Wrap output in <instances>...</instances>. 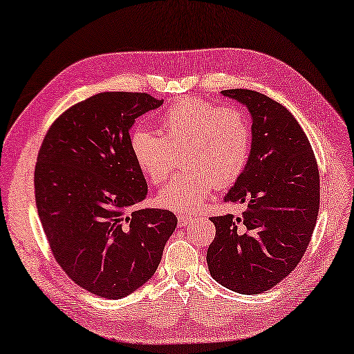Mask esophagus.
Returning <instances> with one entry per match:
<instances>
[{
  "label": "esophagus",
  "mask_w": 354,
  "mask_h": 354,
  "mask_svg": "<svg viewBox=\"0 0 354 354\" xmlns=\"http://www.w3.org/2000/svg\"><path fill=\"white\" fill-rule=\"evenodd\" d=\"M192 221V216H189V214H178V228H185L189 222Z\"/></svg>",
  "instance_id": "34e87169"
}]
</instances>
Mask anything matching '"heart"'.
Wrapping results in <instances>:
<instances>
[{
  "mask_svg": "<svg viewBox=\"0 0 354 354\" xmlns=\"http://www.w3.org/2000/svg\"><path fill=\"white\" fill-rule=\"evenodd\" d=\"M160 133L136 127L129 147L142 176L153 185L169 177L182 154L187 168L160 189L167 209L191 213L204 204L212 189L234 185L248 165L252 131L245 112L201 97L172 103L158 117Z\"/></svg>",
  "mask_w": 354,
  "mask_h": 354,
  "instance_id": "b5f03b06",
  "label": "heart"
}]
</instances>
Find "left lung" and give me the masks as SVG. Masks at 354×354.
Wrapping results in <instances>:
<instances>
[{"label":"left lung","instance_id":"left-lung-1","mask_svg":"<svg viewBox=\"0 0 354 354\" xmlns=\"http://www.w3.org/2000/svg\"><path fill=\"white\" fill-rule=\"evenodd\" d=\"M252 115V145L243 174L225 195L240 216L216 227L207 251L212 277L242 295L270 290L296 269L311 242L320 207V171L306 133L291 112L266 94L223 90Z\"/></svg>","mask_w":354,"mask_h":354}]
</instances>
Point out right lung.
<instances>
[{
  "label": "right lung",
  "mask_w": 354,
  "mask_h": 354,
  "mask_svg": "<svg viewBox=\"0 0 354 354\" xmlns=\"http://www.w3.org/2000/svg\"><path fill=\"white\" fill-rule=\"evenodd\" d=\"M163 100L147 93H99L66 109L43 138L34 192L55 261L81 288L122 299L160 263L176 214L132 210L147 182L129 147V129Z\"/></svg>",
  "instance_id": "obj_1"
}]
</instances>
